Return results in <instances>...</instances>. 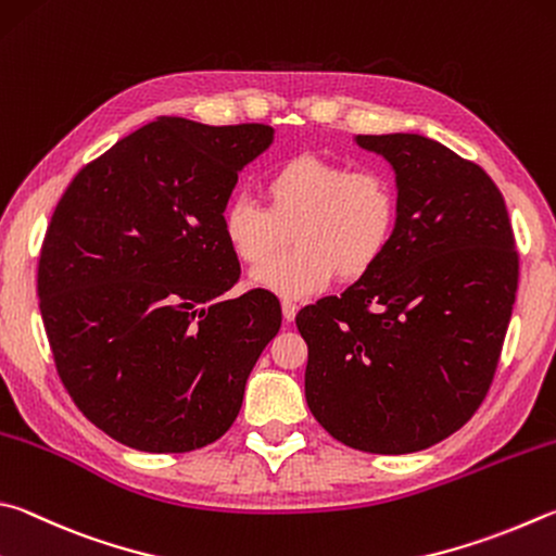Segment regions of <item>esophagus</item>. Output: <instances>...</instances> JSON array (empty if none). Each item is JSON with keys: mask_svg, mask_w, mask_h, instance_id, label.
<instances>
[{"mask_svg": "<svg viewBox=\"0 0 556 556\" xmlns=\"http://www.w3.org/2000/svg\"><path fill=\"white\" fill-rule=\"evenodd\" d=\"M295 315H298V305L293 303V300H283V317H286L288 325L293 323Z\"/></svg>", "mask_w": 556, "mask_h": 556, "instance_id": "34e87169", "label": "esophagus"}]
</instances>
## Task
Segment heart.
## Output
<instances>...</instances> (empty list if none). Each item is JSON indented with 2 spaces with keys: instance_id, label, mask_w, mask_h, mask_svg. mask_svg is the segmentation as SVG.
I'll return each mask as SVG.
<instances>
[{
  "instance_id": "obj_1",
  "label": "heart",
  "mask_w": 556,
  "mask_h": 556,
  "mask_svg": "<svg viewBox=\"0 0 556 556\" xmlns=\"http://www.w3.org/2000/svg\"><path fill=\"white\" fill-rule=\"evenodd\" d=\"M268 207L239 192L222 212L229 249L262 266L294 230L295 252L258 268L251 283L283 298L319 293L339 276L358 280L383 258L401 214V194L383 168H354L319 153L280 161L263 182Z\"/></svg>"
}]
</instances>
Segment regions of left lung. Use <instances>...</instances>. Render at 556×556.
Wrapping results in <instances>:
<instances>
[{
    "label": "left lung",
    "mask_w": 556,
    "mask_h": 556,
    "mask_svg": "<svg viewBox=\"0 0 556 556\" xmlns=\"http://www.w3.org/2000/svg\"><path fill=\"white\" fill-rule=\"evenodd\" d=\"M391 163L401 214L374 270L300 309L305 397L354 450L410 454L446 440L489 393L518 290L503 194L422 134H358Z\"/></svg>",
    "instance_id": "1"
}]
</instances>
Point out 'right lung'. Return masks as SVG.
<instances>
[{
    "label": "right lung",
    "mask_w": 556,
    "mask_h": 556,
    "mask_svg": "<svg viewBox=\"0 0 556 556\" xmlns=\"http://www.w3.org/2000/svg\"><path fill=\"white\" fill-rule=\"evenodd\" d=\"M266 124L159 116L75 175L38 261V300L67 393L112 440L151 454L207 446L237 420L280 329L266 290L222 295L239 258L222 212Z\"/></svg>",
    "instance_id": "add662e5"
}]
</instances>
